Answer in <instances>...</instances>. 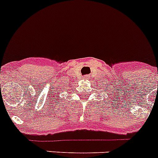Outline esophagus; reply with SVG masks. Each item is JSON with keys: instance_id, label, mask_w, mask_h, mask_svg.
<instances>
[{"instance_id": "34e87169", "label": "esophagus", "mask_w": 158, "mask_h": 158, "mask_svg": "<svg viewBox=\"0 0 158 158\" xmlns=\"http://www.w3.org/2000/svg\"><path fill=\"white\" fill-rule=\"evenodd\" d=\"M89 77V75H85V76H83V78H85V79H87Z\"/></svg>"}]
</instances>
